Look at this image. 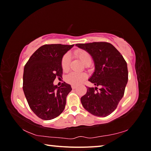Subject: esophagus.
<instances>
[{
  "mask_svg": "<svg viewBox=\"0 0 151 151\" xmlns=\"http://www.w3.org/2000/svg\"><path fill=\"white\" fill-rule=\"evenodd\" d=\"M71 87H72L73 89H75L76 88V86H75V85H71Z\"/></svg>",
  "mask_w": 151,
  "mask_h": 151,
  "instance_id": "obj_1",
  "label": "esophagus"
}]
</instances>
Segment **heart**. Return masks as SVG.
I'll use <instances>...</instances> for the list:
<instances>
[{
	"label": "heart",
	"instance_id": "obj_1",
	"mask_svg": "<svg viewBox=\"0 0 151 151\" xmlns=\"http://www.w3.org/2000/svg\"><path fill=\"white\" fill-rule=\"evenodd\" d=\"M75 55L85 65L91 63L92 58L91 56L87 51L84 50H78L75 52ZM70 62V56L68 53L63 56L61 60V66L63 70L66 71L69 69ZM87 77V75L85 73H76L72 72L68 74L65 76V81L68 83L71 84L73 85H78L85 80Z\"/></svg>",
	"mask_w": 151,
	"mask_h": 151
}]
</instances>
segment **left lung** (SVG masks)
Returning <instances> with one entry per match:
<instances>
[{"instance_id":"1","label":"left lung","mask_w":151,"mask_h":151,"mask_svg":"<svg viewBox=\"0 0 151 151\" xmlns=\"http://www.w3.org/2000/svg\"><path fill=\"white\" fill-rule=\"evenodd\" d=\"M93 58L95 70L88 79L96 87H87L81 99L86 111L96 116L104 117L116 109L124 95L128 82L127 62L119 50L106 42L76 44ZM97 86L100 88L98 90Z\"/></svg>"}]
</instances>
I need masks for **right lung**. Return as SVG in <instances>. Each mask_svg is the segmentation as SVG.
<instances>
[{"label": "right lung", "instance_id": "obj_1", "mask_svg": "<svg viewBox=\"0 0 151 151\" xmlns=\"http://www.w3.org/2000/svg\"><path fill=\"white\" fill-rule=\"evenodd\" d=\"M74 46L45 45L33 53L26 63L23 73V91L30 109L42 120H51L62 113L66 96L72 90L63 82L60 86L53 82L62 77L61 60Z\"/></svg>", "mask_w": 151, "mask_h": 151}]
</instances>
